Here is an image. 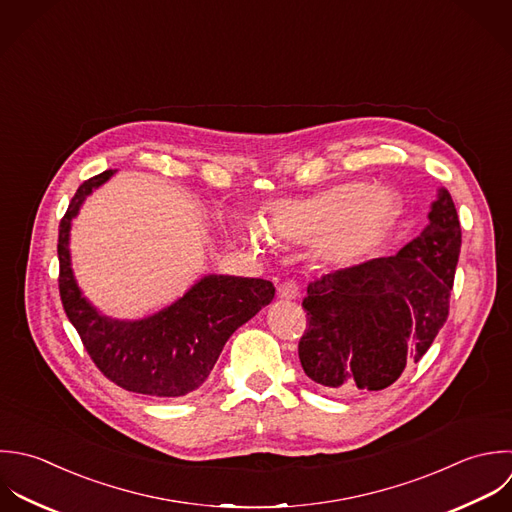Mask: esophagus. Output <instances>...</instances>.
Here are the masks:
<instances>
[{
  "label": "esophagus",
  "mask_w": 512,
  "mask_h": 512,
  "mask_svg": "<svg viewBox=\"0 0 512 512\" xmlns=\"http://www.w3.org/2000/svg\"><path fill=\"white\" fill-rule=\"evenodd\" d=\"M277 295H279L281 299H297V297H299V285H297V281H293V279L283 281V283L277 287Z\"/></svg>",
  "instance_id": "1"
}]
</instances>
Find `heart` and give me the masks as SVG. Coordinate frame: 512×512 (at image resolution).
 <instances>
[{
  "label": "heart",
  "mask_w": 512,
  "mask_h": 512,
  "mask_svg": "<svg viewBox=\"0 0 512 512\" xmlns=\"http://www.w3.org/2000/svg\"><path fill=\"white\" fill-rule=\"evenodd\" d=\"M399 199L371 183H341L301 199H283L267 207L259 227H245L249 243L263 234L291 241H313L317 255L331 265H353L367 257L395 225Z\"/></svg>",
  "instance_id": "b5f03b06"
}]
</instances>
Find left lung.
Segmentation results:
<instances>
[{
    "label": "left lung",
    "mask_w": 512,
    "mask_h": 512,
    "mask_svg": "<svg viewBox=\"0 0 512 512\" xmlns=\"http://www.w3.org/2000/svg\"><path fill=\"white\" fill-rule=\"evenodd\" d=\"M459 253V215L441 187L429 225L397 255L309 283L307 329L299 341L305 375L337 397L393 385L445 325Z\"/></svg>",
    "instance_id": "left-lung-1"
}]
</instances>
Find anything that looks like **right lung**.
Instances as JSON below:
<instances>
[{
  "mask_svg": "<svg viewBox=\"0 0 512 512\" xmlns=\"http://www.w3.org/2000/svg\"><path fill=\"white\" fill-rule=\"evenodd\" d=\"M113 173L107 169L83 181L59 223L61 303L91 361L109 381L139 395L183 397L205 383L227 339L273 301L275 287L265 279L207 275L179 301L141 321L101 315L73 279L67 245L81 203Z\"/></svg>",
  "mask_w": 512,
  "mask_h": 512,
  "instance_id": "right-lung-1",
  "label": "right lung"
}]
</instances>
